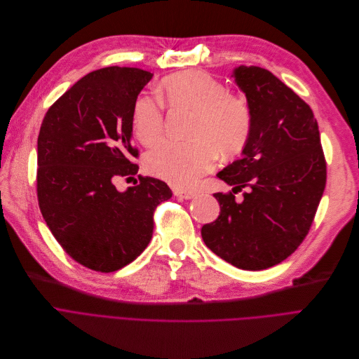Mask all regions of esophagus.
Masks as SVG:
<instances>
[{
    "label": "esophagus",
    "mask_w": 359,
    "mask_h": 359,
    "mask_svg": "<svg viewBox=\"0 0 359 359\" xmlns=\"http://www.w3.org/2000/svg\"><path fill=\"white\" fill-rule=\"evenodd\" d=\"M174 194L180 198H185V200H190V198H194L196 197V191H190V190H181V189H177L174 191Z\"/></svg>",
    "instance_id": "esophagus-1"
}]
</instances>
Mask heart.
Listing matches in <instances>:
<instances>
[{
  "mask_svg": "<svg viewBox=\"0 0 359 359\" xmlns=\"http://www.w3.org/2000/svg\"><path fill=\"white\" fill-rule=\"evenodd\" d=\"M161 98L170 109H191L189 140H165L146 156L150 174L180 189H190L213 169L217 150L240 153L252 133L248 100L228 90L216 77L189 70L161 81ZM133 131L144 146L156 143L165 130V108L159 97L140 93L133 102Z\"/></svg>",
  "mask_w": 359,
  "mask_h": 359,
  "instance_id": "b5f03b06",
  "label": "heart"
}]
</instances>
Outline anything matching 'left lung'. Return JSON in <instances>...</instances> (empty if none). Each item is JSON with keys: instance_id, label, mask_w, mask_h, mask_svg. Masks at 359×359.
Returning a JSON list of instances; mask_svg holds the SVG:
<instances>
[{"instance_id": "obj_1", "label": "left lung", "mask_w": 359, "mask_h": 359, "mask_svg": "<svg viewBox=\"0 0 359 359\" xmlns=\"http://www.w3.org/2000/svg\"><path fill=\"white\" fill-rule=\"evenodd\" d=\"M233 77L251 107L252 133L241 159L217 174L233 189L213 194L220 213L201 236L235 267L263 270L287 259L309 233L326 187V159L317 119L291 88L262 67L240 65Z\"/></svg>"}]
</instances>
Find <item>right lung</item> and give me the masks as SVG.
Listing matches in <instances>:
<instances>
[{
    "label": "right lung",
    "instance_id": "obj_1",
    "mask_svg": "<svg viewBox=\"0 0 359 359\" xmlns=\"http://www.w3.org/2000/svg\"><path fill=\"white\" fill-rule=\"evenodd\" d=\"M134 67H107L80 79L43 116L36 191L49 231L70 257L95 271L123 269L151 240L153 213L172 197L156 178L118 192L139 172L131 144L133 102L151 79ZM137 182V180H135Z\"/></svg>",
    "mask_w": 359,
    "mask_h": 359
}]
</instances>
